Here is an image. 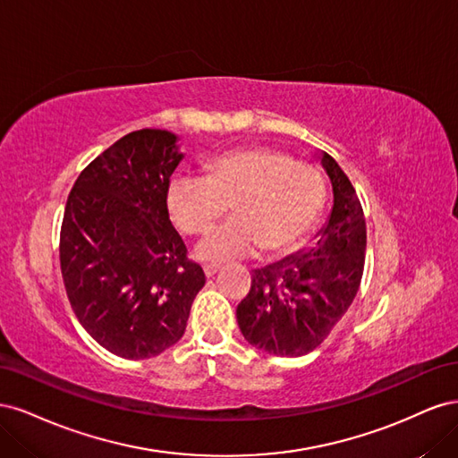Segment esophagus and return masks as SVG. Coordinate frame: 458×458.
I'll return each instance as SVG.
<instances>
[{"mask_svg": "<svg viewBox=\"0 0 458 458\" xmlns=\"http://www.w3.org/2000/svg\"><path fill=\"white\" fill-rule=\"evenodd\" d=\"M221 267L219 266H214V263H208V266H204V275L210 279V276H214Z\"/></svg>", "mask_w": 458, "mask_h": 458, "instance_id": "34e87169", "label": "esophagus"}]
</instances>
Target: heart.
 <instances>
[{"label":"heart","instance_id":"b5f03b06","mask_svg":"<svg viewBox=\"0 0 458 458\" xmlns=\"http://www.w3.org/2000/svg\"><path fill=\"white\" fill-rule=\"evenodd\" d=\"M168 212L179 231L199 234L227 212L233 217L197 244L204 261L254 252L279 254L313 227L325 202L323 177L269 147L227 152L208 165V175H177L168 187Z\"/></svg>","mask_w":458,"mask_h":458}]
</instances>
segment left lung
<instances>
[{"mask_svg": "<svg viewBox=\"0 0 458 458\" xmlns=\"http://www.w3.org/2000/svg\"><path fill=\"white\" fill-rule=\"evenodd\" d=\"M318 162L332 185V210L306 254L254 269L237 321L254 348L281 357L313 352L352 306L361 284L367 225L357 192L327 152Z\"/></svg>", "mask_w": 458, "mask_h": 458, "instance_id": "left-lung-1", "label": "left lung"}]
</instances>
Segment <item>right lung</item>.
<instances>
[{
	"mask_svg": "<svg viewBox=\"0 0 458 458\" xmlns=\"http://www.w3.org/2000/svg\"><path fill=\"white\" fill-rule=\"evenodd\" d=\"M165 130L123 135L81 172L61 227L66 296L89 336L123 359H148L183 336L204 271L168 216L183 160Z\"/></svg>",
	"mask_w": 458,
	"mask_h": 458,
	"instance_id": "add662e5",
	"label": "right lung"
}]
</instances>
